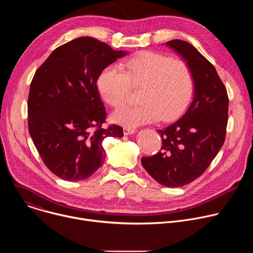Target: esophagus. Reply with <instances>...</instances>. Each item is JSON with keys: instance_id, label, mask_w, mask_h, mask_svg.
I'll use <instances>...</instances> for the list:
<instances>
[{"instance_id": "1", "label": "esophagus", "mask_w": 253, "mask_h": 253, "mask_svg": "<svg viewBox=\"0 0 253 253\" xmlns=\"http://www.w3.org/2000/svg\"><path fill=\"white\" fill-rule=\"evenodd\" d=\"M123 132H124V135H130V134H133L135 132V129L129 128V127H124Z\"/></svg>"}]
</instances>
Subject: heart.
I'll return each mask as SVG.
<instances>
[{
  "label": "heart",
  "mask_w": 253,
  "mask_h": 253,
  "mask_svg": "<svg viewBox=\"0 0 253 253\" xmlns=\"http://www.w3.org/2000/svg\"><path fill=\"white\" fill-rule=\"evenodd\" d=\"M102 99L115 109L123 107L133 89H140V104L113 114L114 122L135 127L181 114L193 94L192 72L182 60L155 52H140L120 65L104 68L97 79Z\"/></svg>",
  "instance_id": "b5f03b06"
}]
</instances>
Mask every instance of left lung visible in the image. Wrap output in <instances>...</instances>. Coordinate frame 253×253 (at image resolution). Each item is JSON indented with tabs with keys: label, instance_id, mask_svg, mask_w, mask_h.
<instances>
[{
	"label": "left lung",
	"instance_id": "left-lung-1",
	"mask_svg": "<svg viewBox=\"0 0 253 253\" xmlns=\"http://www.w3.org/2000/svg\"><path fill=\"white\" fill-rule=\"evenodd\" d=\"M166 44L189 66L194 97L181 118L158 130L162 137L161 150L153 156L142 157L141 163L158 183L181 187L201 176L222 147L228 121V95L214 66L191 44L182 40Z\"/></svg>",
	"mask_w": 253,
	"mask_h": 253
}]
</instances>
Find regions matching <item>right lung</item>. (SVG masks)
<instances>
[{"label": "right lung", "instance_id": "obj_1", "mask_svg": "<svg viewBox=\"0 0 253 253\" xmlns=\"http://www.w3.org/2000/svg\"><path fill=\"white\" fill-rule=\"evenodd\" d=\"M124 55L97 39L80 37L55 49L33 77L29 133L47 168L67 181L90 177L105 161L103 140L123 137L119 125L102 127L107 114L97 79Z\"/></svg>", "mask_w": 253, "mask_h": 253}]
</instances>
